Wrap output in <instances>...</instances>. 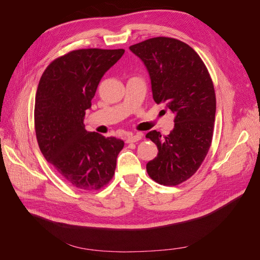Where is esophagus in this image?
Returning a JSON list of instances; mask_svg holds the SVG:
<instances>
[{
  "mask_svg": "<svg viewBox=\"0 0 260 260\" xmlns=\"http://www.w3.org/2000/svg\"><path fill=\"white\" fill-rule=\"evenodd\" d=\"M142 139V135H129L125 138V142L127 143H133V142H138Z\"/></svg>",
  "mask_w": 260,
  "mask_h": 260,
  "instance_id": "obj_1",
  "label": "esophagus"
}]
</instances>
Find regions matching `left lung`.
<instances>
[{"instance_id": "1", "label": "left lung", "mask_w": 260, "mask_h": 260, "mask_svg": "<svg viewBox=\"0 0 260 260\" xmlns=\"http://www.w3.org/2000/svg\"><path fill=\"white\" fill-rule=\"evenodd\" d=\"M129 49L147 69L154 101L175 115L168 136L156 130L146 135L158 148L146 164L147 174L164 185L182 183L200 168L211 144L216 115L211 78L199 54L176 39L153 38Z\"/></svg>"}]
</instances>
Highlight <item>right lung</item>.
Instances as JSON below:
<instances>
[{
	"mask_svg": "<svg viewBox=\"0 0 260 260\" xmlns=\"http://www.w3.org/2000/svg\"><path fill=\"white\" fill-rule=\"evenodd\" d=\"M123 49H85L52 61L38 85L36 135L43 156L68 183L85 191L99 190L115 174L124 143L85 130L83 119L107 70Z\"/></svg>",
	"mask_w": 260,
	"mask_h": 260,
	"instance_id": "obj_1",
	"label": "right lung"
}]
</instances>
